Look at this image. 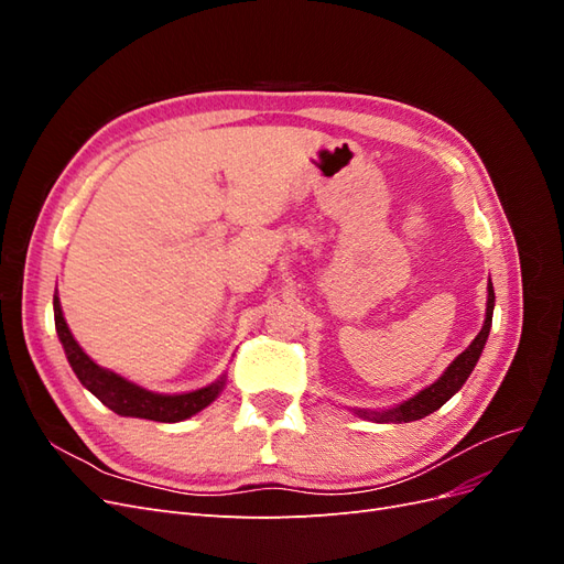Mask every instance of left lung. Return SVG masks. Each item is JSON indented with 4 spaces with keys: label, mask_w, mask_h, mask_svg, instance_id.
<instances>
[{
    "label": "left lung",
    "mask_w": 564,
    "mask_h": 564,
    "mask_svg": "<svg viewBox=\"0 0 564 564\" xmlns=\"http://www.w3.org/2000/svg\"><path fill=\"white\" fill-rule=\"evenodd\" d=\"M487 315H485V324L480 334L473 338V344L460 352L456 360L445 369L442 377L431 383L429 388H423L421 392H416L414 398H409L406 402L392 406V409H383V412H371V409H355V414L367 421H377V423H409V421H419L423 416L433 414L435 409H440L445 404L456 390H460V386L466 383V379L470 377V371L475 369L477 360H480L482 348L487 344V336L491 329V315H494V286L491 280L487 284Z\"/></svg>",
    "instance_id": "1"
}]
</instances>
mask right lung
I'll list each match as a JSON object with an SVG mask.
<instances>
[{
  "label": "right lung",
  "instance_id": "1",
  "mask_svg": "<svg viewBox=\"0 0 564 564\" xmlns=\"http://www.w3.org/2000/svg\"><path fill=\"white\" fill-rule=\"evenodd\" d=\"M54 319L56 332L63 344L67 362H70L73 371L77 373L79 383L91 390L94 395L104 402L108 409H112L119 416H135L148 421H162V423H176L183 419H191L193 414L202 412L204 406H209L218 392L226 386V377H220L216 383L199 388L193 392H181V395H162V392H152L141 386H135L119 373L98 367L91 357L79 348L75 336L70 334L61 311L58 292L54 294Z\"/></svg>",
  "mask_w": 564,
  "mask_h": 564
}]
</instances>
